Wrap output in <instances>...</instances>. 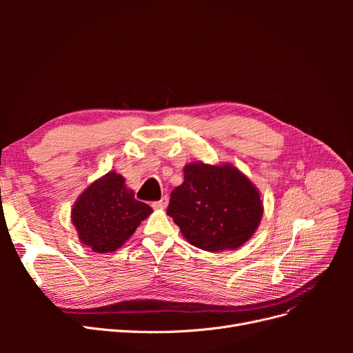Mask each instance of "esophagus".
<instances>
[{
  "label": "esophagus",
  "mask_w": 353,
  "mask_h": 353,
  "mask_svg": "<svg viewBox=\"0 0 353 353\" xmlns=\"http://www.w3.org/2000/svg\"><path fill=\"white\" fill-rule=\"evenodd\" d=\"M152 206L154 209H165L168 206V197H162V199L157 200V201H153Z\"/></svg>",
  "instance_id": "obj_1"
}]
</instances>
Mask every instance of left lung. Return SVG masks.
<instances>
[{"label": "left lung", "mask_w": 353, "mask_h": 353, "mask_svg": "<svg viewBox=\"0 0 353 353\" xmlns=\"http://www.w3.org/2000/svg\"><path fill=\"white\" fill-rule=\"evenodd\" d=\"M166 212L190 244L216 253L236 250L253 236L263 203L259 190L234 165L191 162Z\"/></svg>", "instance_id": "8db88e82"}]
</instances>
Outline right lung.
Returning <instances> with one entry per match:
<instances>
[{"label": "right lung", "instance_id": "obj_1", "mask_svg": "<svg viewBox=\"0 0 353 353\" xmlns=\"http://www.w3.org/2000/svg\"><path fill=\"white\" fill-rule=\"evenodd\" d=\"M153 209L134 197L125 178L110 170L95 179L70 212L79 241L95 253H113L130 240Z\"/></svg>", "mask_w": 353, "mask_h": 353}]
</instances>
